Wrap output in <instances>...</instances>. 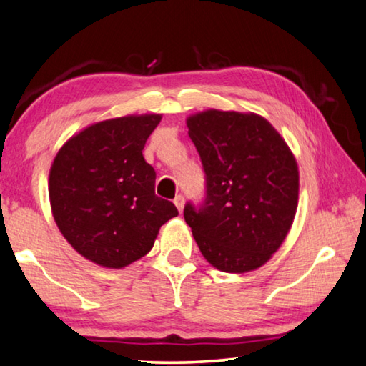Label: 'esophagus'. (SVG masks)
<instances>
[{"label": "esophagus", "mask_w": 366, "mask_h": 366, "mask_svg": "<svg viewBox=\"0 0 366 366\" xmlns=\"http://www.w3.org/2000/svg\"><path fill=\"white\" fill-rule=\"evenodd\" d=\"M173 202H175V206H177V209L179 212L183 211V206H184V197H183V194H178L175 199H173Z\"/></svg>", "instance_id": "esophagus-1"}]
</instances>
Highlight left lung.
<instances>
[{
    "label": "left lung",
    "instance_id": "8db88e82",
    "mask_svg": "<svg viewBox=\"0 0 366 366\" xmlns=\"http://www.w3.org/2000/svg\"><path fill=\"white\" fill-rule=\"evenodd\" d=\"M204 170V199L184 204L202 256L224 272H248L279 249L298 202V169L272 124L254 113L207 110L188 118Z\"/></svg>",
    "mask_w": 366,
    "mask_h": 366
}]
</instances>
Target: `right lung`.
I'll use <instances>...</instances> for the list:
<instances>
[{"label": "right lung", "mask_w": 366, "mask_h": 366, "mask_svg": "<svg viewBox=\"0 0 366 366\" xmlns=\"http://www.w3.org/2000/svg\"><path fill=\"white\" fill-rule=\"evenodd\" d=\"M160 115L95 123L64 144L50 170L51 211L77 253L104 267L147 254L159 229L178 215L155 194V170L144 160Z\"/></svg>", "instance_id": "obj_1"}]
</instances>
